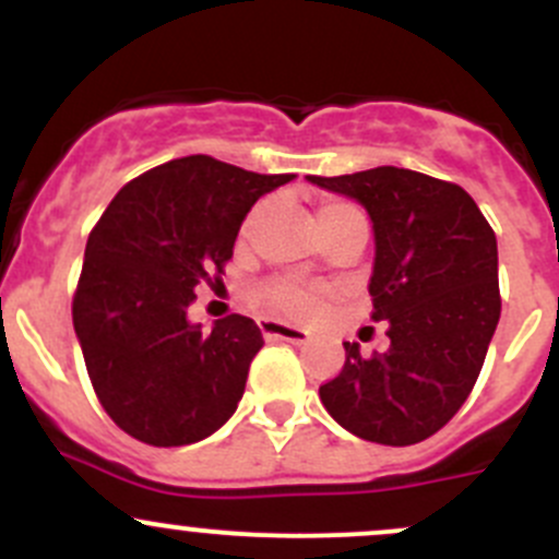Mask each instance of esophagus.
Segmentation results:
<instances>
[{"mask_svg": "<svg viewBox=\"0 0 559 559\" xmlns=\"http://www.w3.org/2000/svg\"><path fill=\"white\" fill-rule=\"evenodd\" d=\"M259 330H262L264 337L270 341H289V343H308L311 341V332L300 330V326H292V324H281V321L273 319H259Z\"/></svg>", "mask_w": 559, "mask_h": 559, "instance_id": "1", "label": "esophagus"}]
</instances>
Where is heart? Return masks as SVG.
<instances>
[{
	"mask_svg": "<svg viewBox=\"0 0 559 559\" xmlns=\"http://www.w3.org/2000/svg\"><path fill=\"white\" fill-rule=\"evenodd\" d=\"M346 211H354V207L346 205V202H324L319 211V218H321V224H324L326 218L337 216V213H346ZM259 213H262V207H257V211L248 216V222L243 227L246 235L251 233V227L257 224ZM262 300H264V306L273 308V311H278V313L306 316L313 311L316 302H319V297L311 295V292H306V289H297V286H292V284H273V286H267V289H262Z\"/></svg>",
	"mask_w": 559,
	"mask_h": 559,
	"instance_id": "1",
	"label": "heart"
}]
</instances>
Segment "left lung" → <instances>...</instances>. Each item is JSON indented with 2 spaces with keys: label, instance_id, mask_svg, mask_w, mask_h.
Masks as SVG:
<instances>
[{
  "label": "left lung",
  "instance_id": "8db88e82",
  "mask_svg": "<svg viewBox=\"0 0 559 559\" xmlns=\"http://www.w3.org/2000/svg\"><path fill=\"white\" fill-rule=\"evenodd\" d=\"M308 180L352 197L373 224V319L389 348L346 362L319 386L326 414L365 441L411 447L436 436L481 373L500 319L498 240L462 186L403 167Z\"/></svg>",
  "mask_w": 559,
  "mask_h": 559
}]
</instances>
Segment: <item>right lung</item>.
I'll return each mask as SVG.
<instances>
[{
	"label": "right lung",
	"mask_w": 559,
	"mask_h": 559,
	"mask_svg": "<svg viewBox=\"0 0 559 559\" xmlns=\"http://www.w3.org/2000/svg\"><path fill=\"white\" fill-rule=\"evenodd\" d=\"M295 175L183 156L129 180L92 229L72 300L88 379L112 421L151 447H189L238 408L262 332L233 313L189 321L253 202Z\"/></svg>",
	"instance_id": "right-lung-1"
}]
</instances>
